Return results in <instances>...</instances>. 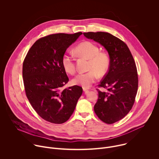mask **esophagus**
<instances>
[{"label":"esophagus","mask_w":159,"mask_h":159,"mask_svg":"<svg viewBox=\"0 0 159 159\" xmlns=\"http://www.w3.org/2000/svg\"><path fill=\"white\" fill-rule=\"evenodd\" d=\"M83 90H84V92H85V93H87L89 92V90H88V89H87V88H83Z\"/></svg>","instance_id":"1"}]
</instances>
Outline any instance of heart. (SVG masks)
I'll return each mask as SVG.
<instances>
[{"label": "heart", "instance_id": "heart-1", "mask_svg": "<svg viewBox=\"0 0 159 159\" xmlns=\"http://www.w3.org/2000/svg\"><path fill=\"white\" fill-rule=\"evenodd\" d=\"M75 54L80 57L89 60L88 72L78 74L72 80V84L83 87H89L97 79L98 75L104 76L107 72L110 66V58L104 52L99 51V48L94 43L85 41L78 44L74 48ZM61 65L64 70L69 74L75 72V64L72 55L65 52L61 57Z\"/></svg>", "mask_w": 159, "mask_h": 159}]
</instances>
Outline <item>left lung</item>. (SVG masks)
<instances>
[{
    "label": "left lung",
    "mask_w": 159,
    "mask_h": 159,
    "mask_svg": "<svg viewBox=\"0 0 159 159\" xmlns=\"http://www.w3.org/2000/svg\"><path fill=\"white\" fill-rule=\"evenodd\" d=\"M84 35L100 43L107 51L110 66L99 87L94 105L98 117L107 124L123 119L131 109L137 96L139 78L137 66L126 44L118 38L105 32L84 33Z\"/></svg>",
    "instance_id": "8db88e82"
}]
</instances>
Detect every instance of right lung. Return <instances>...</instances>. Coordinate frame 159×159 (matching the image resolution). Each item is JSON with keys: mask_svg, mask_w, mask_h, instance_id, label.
<instances>
[{"mask_svg": "<svg viewBox=\"0 0 159 159\" xmlns=\"http://www.w3.org/2000/svg\"><path fill=\"white\" fill-rule=\"evenodd\" d=\"M58 33L38 39L28 51L22 65L26 95L33 109L43 120L61 124L75 110L82 88L62 87L69 77L61 65L66 49L81 35Z\"/></svg>", "mask_w": 159, "mask_h": 159, "instance_id": "1", "label": "right lung"}]
</instances>
